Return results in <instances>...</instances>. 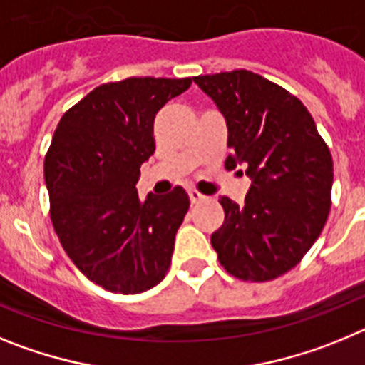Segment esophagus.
<instances>
[{
	"instance_id": "34e87169",
	"label": "esophagus",
	"mask_w": 365,
	"mask_h": 365,
	"mask_svg": "<svg viewBox=\"0 0 365 365\" xmlns=\"http://www.w3.org/2000/svg\"><path fill=\"white\" fill-rule=\"evenodd\" d=\"M188 195H190V201H192V205H197V202L205 201V199H206L202 193L197 192V190H190Z\"/></svg>"
}]
</instances>
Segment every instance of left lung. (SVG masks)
I'll use <instances>...</instances> for the list:
<instances>
[{
	"mask_svg": "<svg viewBox=\"0 0 365 365\" xmlns=\"http://www.w3.org/2000/svg\"><path fill=\"white\" fill-rule=\"evenodd\" d=\"M228 128L227 170L247 166L243 205L222 195L212 247L228 274L269 282L299 263L331 210L333 159L307 108L252 71L195 76Z\"/></svg>",
	"mask_w": 365,
	"mask_h": 365,
	"instance_id": "8db88e82",
	"label": "left lung"
}]
</instances>
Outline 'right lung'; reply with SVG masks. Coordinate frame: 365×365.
<instances>
[{
	"instance_id": "obj_1",
	"label": "right lung",
	"mask_w": 365,
	"mask_h": 365,
	"mask_svg": "<svg viewBox=\"0 0 365 365\" xmlns=\"http://www.w3.org/2000/svg\"><path fill=\"white\" fill-rule=\"evenodd\" d=\"M192 78H125L96 87L58 122L45 185L51 221L67 256L96 285L138 294L160 283L190 208L185 188H135L155 151L153 118Z\"/></svg>"
}]
</instances>
